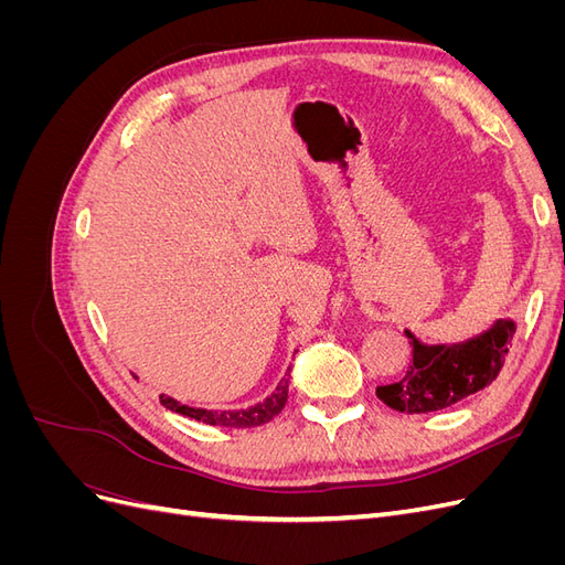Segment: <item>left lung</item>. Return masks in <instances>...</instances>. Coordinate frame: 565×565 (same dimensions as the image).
<instances>
[{"mask_svg":"<svg viewBox=\"0 0 565 565\" xmlns=\"http://www.w3.org/2000/svg\"><path fill=\"white\" fill-rule=\"evenodd\" d=\"M514 332L516 322L511 318L494 320L486 332L457 344H424L405 330L413 361L398 382L377 386V398L407 415L450 407L492 384L504 365Z\"/></svg>","mask_w":565,"mask_h":565,"instance_id":"left-lung-1","label":"left lung"}]
</instances>
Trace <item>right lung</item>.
<instances>
[{
  "mask_svg": "<svg viewBox=\"0 0 565 565\" xmlns=\"http://www.w3.org/2000/svg\"><path fill=\"white\" fill-rule=\"evenodd\" d=\"M287 386H289V367L285 372V377L278 382L276 391L270 393L268 398H264L262 403H256L252 407L245 409H204V407H191V405H181L179 401L169 398V396H160V403L172 409V413H179L183 417H191L195 422L210 424V426H226V429H249V426H262L266 422H270L276 417L280 409L287 403Z\"/></svg>",
  "mask_w": 565,
  "mask_h": 565,
  "instance_id": "1",
  "label": "right lung"
}]
</instances>
